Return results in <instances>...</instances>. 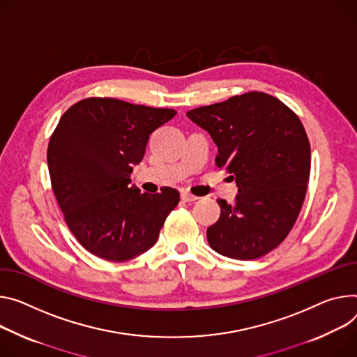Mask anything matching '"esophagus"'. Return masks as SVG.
<instances>
[{"label":"esophagus","mask_w":357,"mask_h":357,"mask_svg":"<svg viewBox=\"0 0 357 357\" xmlns=\"http://www.w3.org/2000/svg\"><path fill=\"white\" fill-rule=\"evenodd\" d=\"M181 198H182V201H185V202H193V201L198 199V197L192 195V193H189V192H182V193H181Z\"/></svg>","instance_id":"esophagus-1"}]
</instances>
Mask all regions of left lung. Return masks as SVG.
Wrapping results in <instances>:
<instances>
[{
  "mask_svg": "<svg viewBox=\"0 0 357 357\" xmlns=\"http://www.w3.org/2000/svg\"><path fill=\"white\" fill-rule=\"evenodd\" d=\"M186 115L209 132L216 167L232 174L239 192L231 205L218 199L220 216L206 231L211 248L241 261L269 253L294 228L307 189L310 145L299 116L257 91Z\"/></svg>",
  "mask_w": 357,
  "mask_h": 357,
  "instance_id": "left-lung-1",
  "label": "left lung"
}]
</instances>
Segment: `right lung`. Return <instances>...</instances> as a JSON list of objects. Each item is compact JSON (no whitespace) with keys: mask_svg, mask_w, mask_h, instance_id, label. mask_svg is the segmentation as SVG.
Masks as SVG:
<instances>
[{"mask_svg":"<svg viewBox=\"0 0 357 357\" xmlns=\"http://www.w3.org/2000/svg\"><path fill=\"white\" fill-rule=\"evenodd\" d=\"M176 115L115 98H86L63 114L47 152L52 190L70 231L92 255L125 262L156 243L179 192L131 183L149 135Z\"/></svg>","mask_w":357,"mask_h":357,"instance_id":"right-lung-1","label":"right lung"}]
</instances>
